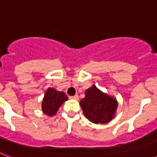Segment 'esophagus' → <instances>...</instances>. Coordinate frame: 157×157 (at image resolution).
Masks as SVG:
<instances>
[{"label":"esophagus","mask_w":157,"mask_h":157,"mask_svg":"<svg viewBox=\"0 0 157 157\" xmlns=\"http://www.w3.org/2000/svg\"><path fill=\"white\" fill-rule=\"evenodd\" d=\"M69 98L70 99H74V100H78L79 97H78V95H75V96H70Z\"/></svg>","instance_id":"obj_1"}]
</instances>
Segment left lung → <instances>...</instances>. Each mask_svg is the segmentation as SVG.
<instances>
[{
	"mask_svg": "<svg viewBox=\"0 0 157 157\" xmlns=\"http://www.w3.org/2000/svg\"><path fill=\"white\" fill-rule=\"evenodd\" d=\"M85 95L80 105L85 118L96 124H104L112 120L118 107L115 98L101 92L94 85L85 91Z\"/></svg>",
	"mask_w": 157,
	"mask_h": 157,
	"instance_id": "1",
	"label": "left lung"
}]
</instances>
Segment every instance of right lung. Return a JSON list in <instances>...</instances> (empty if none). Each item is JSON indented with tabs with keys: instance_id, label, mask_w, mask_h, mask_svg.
I'll return each mask as SVG.
<instances>
[{
	"instance_id": "obj_1",
	"label": "right lung",
	"mask_w": 157,
	"mask_h": 157,
	"mask_svg": "<svg viewBox=\"0 0 157 157\" xmlns=\"http://www.w3.org/2000/svg\"><path fill=\"white\" fill-rule=\"evenodd\" d=\"M67 100V97L63 92H59L53 88H48L43 99L42 110L47 115L54 116L60 105Z\"/></svg>"
}]
</instances>
